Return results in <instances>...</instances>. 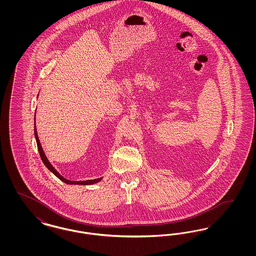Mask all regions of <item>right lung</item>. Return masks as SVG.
Wrapping results in <instances>:
<instances>
[{"instance_id":"add662e5","label":"right lung","mask_w":256,"mask_h":256,"mask_svg":"<svg viewBox=\"0 0 256 256\" xmlns=\"http://www.w3.org/2000/svg\"><path fill=\"white\" fill-rule=\"evenodd\" d=\"M36 117V116H34ZM34 135H36V139L37 148H38V150H39V154H40V158L42 159L43 163L45 164V166L49 169L54 176H56L60 180H62L63 182L67 183V184H80V185H90V184H94V183L98 182L102 180V178H96V180H84V182H74V180H68L66 178H64L56 170L52 165L50 163L49 160L46 158L45 156V152L42 148V146L40 144V141H39V138H38V135H37L36 132V118H34Z\"/></svg>"}]
</instances>
